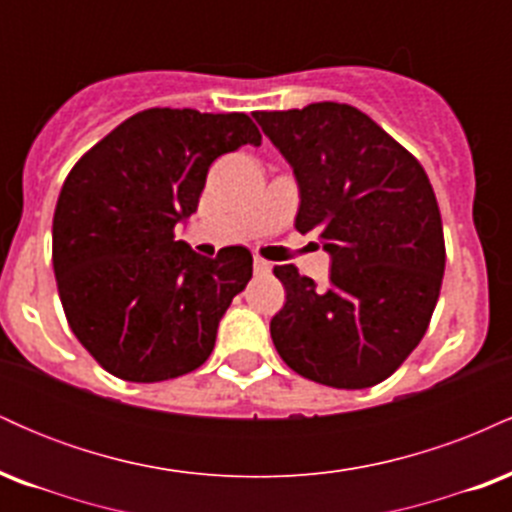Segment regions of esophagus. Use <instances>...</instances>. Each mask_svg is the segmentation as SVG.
I'll return each mask as SVG.
<instances>
[{
  "mask_svg": "<svg viewBox=\"0 0 512 512\" xmlns=\"http://www.w3.org/2000/svg\"><path fill=\"white\" fill-rule=\"evenodd\" d=\"M255 272L257 274H269L272 272V264L267 260H262V257H255Z\"/></svg>",
  "mask_w": 512,
  "mask_h": 512,
  "instance_id": "34e87169",
  "label": "esophagus"
}]
</instances>
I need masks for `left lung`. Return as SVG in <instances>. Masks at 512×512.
<instances>
[{
  "label": "left lung",
  "mask_w": 512,
  "mask_h": 512,
  "mask_svg": "<svg viewBox=\"0 0 512 512\" xmlns=\"http://www.w3.org/2000/svg\"><path fill=\"white\" fill-rule=\"evenodd\" d=\"M298 182L296 231L330 255L317 286L274 267L286 303L269 322L289 368L339 390L383 383L416 349L445 272L443 221L426 170L346 103L252 113Z\"/></svg>",
  "instance_id": "8db88e82"
}]
</instances>
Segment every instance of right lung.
<instances>
[{
	"label": "right lung",
	"instance_id": "obj_1",
	"mask_svg": "<svg viewBox=\"0 0 512 512\" xmlns=\"http://www.w3.org/2000/svg\"><path fill=\"white\" fill-rule=\"evenodd\" d=\"M262 137L245 113L151 108L79 158L52 219V267L69 327L108 373L161 383L207 361L233 296L243 245L197 255L175 226L197 211L216 158Z\"/></svg>",
	"mask_w": 512,
	"mask_h": 512
}]
</instances>
